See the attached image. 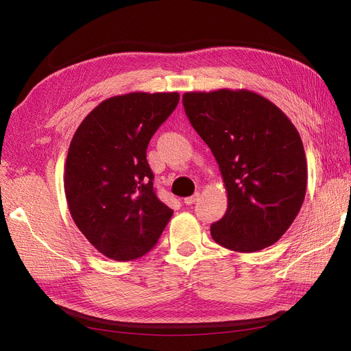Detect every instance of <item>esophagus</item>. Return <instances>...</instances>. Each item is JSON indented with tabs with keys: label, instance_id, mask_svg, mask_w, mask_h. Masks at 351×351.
<instances>
[{
	"label": "esophagus",
	"instance_id": "34e87169",
	"mask_svg": "<svg viewBox=\"0 0 351 351\" xmlns=\"http://www.w3.org/2000/svg\"><path fill=\"white\" fill-rule=\"evenodd\" d=\"M199 193H195L193 196H189V197H184V204L186 205H193L195 204V202L199 199Z\"/></svg>",
	"mask_w": 351,
	"mask_h": 351
}]
</instances>
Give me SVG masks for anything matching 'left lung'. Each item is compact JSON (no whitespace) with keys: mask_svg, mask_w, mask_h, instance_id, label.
<instances>
[{"mask_svg":"<svg viewBox=\"0 0 351 351\" xmlns=\"http://www.w3.org/2000/svg\"><path fill=\"white\" fill-rule=\"evenodd\" d=\"M190 124L209 146L227 190L210 236L252 253L277 243L303 205L307 162L300 134L275 104L246 89L186 92Z\"/></svg>","mask_w":351,"mask_h":351,"instance_id":"1","label":"left lung"}]
</instances>
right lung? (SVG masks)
Segmentation results:
<instances>
[{
    "label": "right lung",
    "mask_w": 351,
    "mask_h": 351,
    "mask_svg": "<svg viewBox=\"0 0 351 351\" xmlns=\"http://www.w3.org/2000/svg\"><path fill=\"white\" fill-rule=\"evenodd\" d=\"M180 101L177 92H132L102 101L74 133L64 192L74 224L105 256H143L173 209L158 199L146 149Z\"/></svg>",
    "instance_id": "right-lung-1"
}]
</instances>
